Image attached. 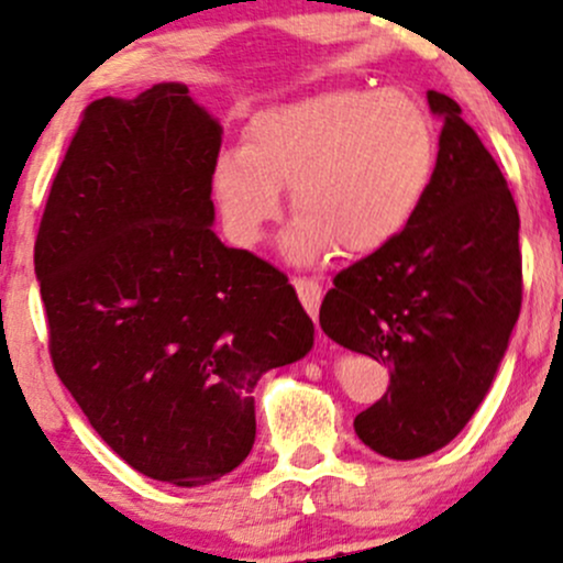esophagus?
<instances>
[{"label": "esophagus", "mask_w": 563, "mask_h": 563, "mask_svg": "<svg viewBox=\"0 0 563 563\" xmlns=\"http://www.w3.org/2000/svg\"><path fill=\"white\" fill-rule=\"evenodd\" d=\"M294 288H296V294H299L305 310L310 312V318L318 320L320 301H323V286H320L318 280H310V277H296Z\"/></svg>", "instance_id": "obj_1"}]
</instances>
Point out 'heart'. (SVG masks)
Segmentation results:
<instances>
[{"label":"heart","instance_id":"b5f03b06","mask_svg":"<svg viewBox=\"0 0 563 563\" xmlns=\"http://www.w3.org/2000/svg\"><path fill=\"white\" fill-rule=\"evenodd\" d=\"M435 159L432 122L409 92L331 88L256 111L245 146L216 157L211 189L227 234L253 249L288 187L299 216L283 253L318 264L390 245L422 208Z\"/></svg>","mask_w":563,"mask_h":563}]
</instances>
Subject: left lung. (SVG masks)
<instances>
[{"label": "left lung", "instance_id": "left-lung-1", "mask_svg": "<svg viewBox=\"0 0 563 563\" xmlns=\"http://www.w3.org/2000/svg\"><path fill=\"white\" fill-rule=\"evenodd\" d=\"M443 120L435 176L398 238L333 277L320 329L390 368L387 393L355 417L368 449L417 460L446 446L489 393L521 312L518 208L503 170L462 120Z\"/></svg>", "mask_w": 563, "mask_h": 563}]
</instances>
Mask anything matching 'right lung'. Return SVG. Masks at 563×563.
<instances>
[{"label": "right lung", "instance_id": "add662e5", "mask_svg": "<svg viewBox=\"0 0 563 563\" xmlns=\"http://www.w3.org/2000/svg\"><path fill=\"white\" fill-rule=\"evenodd\" d=\"M221 133L181 82L92 101L34 245L55 374L111 452L173 486L251 454L253 387L314 339L288 277L213 232Z\"/></svg>", "mask_w": 563, "mask_h": 563}]
</instances>
